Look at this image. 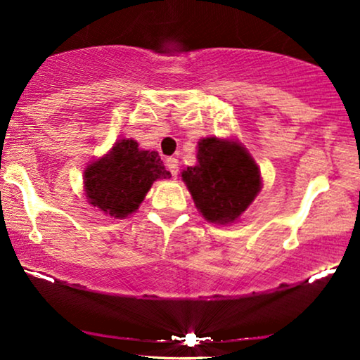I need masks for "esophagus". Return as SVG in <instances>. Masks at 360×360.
I'll return each instance as SVG.
<instances>
[{"instance_id":"34e87169","label":"esophagus","mask_w":360,"mask_h":360,"mask_svg":"<svg viewBox=\"0 0 360 360\" xmlns=\"http://www.w3.org/2000/svg\"><path fill=\"white\" fill-rule=\"evenodd\" d=\"M165 165L172 174V176H176V174H179V160L174 159V157H170V159L165 160Z\"/></svg>"}]
</instances>
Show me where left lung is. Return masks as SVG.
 <instances>
[{"label": "left lung", "mask_w": 360, "mask_h": 360, "mask_svg": "<svg viewBox=\"0 0 360 360\" xmlns=\"http://www.w3.org/2000/svg\"><path fill=\"white\" fill-rule=\"evenodd\" d=\"M196 149V165L181 172L196 210L208 223H236L262 188L259 165L229 137H203Z\"/></svg>", "instance_id": "8db88e82"}]
</instances>
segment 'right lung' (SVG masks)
<instances>
[{"instance_id": "1", "label": "right lung", "mask_w": 360, "mask_h": 360, "mask_svg": "<svg viewBox=\"0 0 360 360\" xmlns=\"http://www.w3.org/2000/svg\"><path fill=\"white\" fill-rule=\"evenodd\" d=\"M170 179L159 152L141 149L134 139L116 141L105 155L83 172L86 201L115 219H124L139 210L152 184Z\"/></svg>"}]
</instances>
